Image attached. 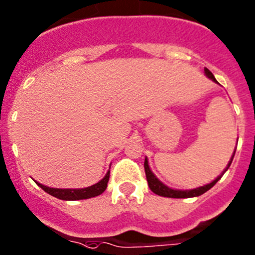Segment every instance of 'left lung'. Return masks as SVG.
Segmentation results:
<instances>
[{"mask_svg":"<svg viewBox=\"0 0 255 255\" xmlns=\"http://www.w3.org/2000/svg\"><path fill=\"white\" fill-rule=\"evenodd\" d=\"M204 72H205V74H207L210 79H213L214 82H217L216 78H214V75L212 74V72H210L209 69H207V68H205ZM234 155H235V152H234ZM234 155H232L231 160H230L229 165H227V168H226L225 170L229 169V167H230V165H231L232 159H234ZM143 168H145L146 180H147V183H149L150 190H151V191L154 192V194L160 195V196H164V198L185 199V198H194V196H200V195H203V194H204V192H207L208 190L212 189V187H213V186L216 185V183L218 182V181H220V178H221V177H218V178H216V180H214L213 182H210L209 185L201 186V187H199V189L186 190V191H181V190L169 189V187H167V186H165V185H163V183H161L160 181H159L158 178H156V177L154 176V173H152L151 170H150L149 164H147V159H145V164H143Z\"/></svg>","mask_w":255,"mask_h":255,"instance_id":"obj_1","label":"left lung"}]
</instances>
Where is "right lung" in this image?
Instances as JSON below:
<instances>
[{
	"label": "right lung",
	"instance_id": "right-lung-1",
	"mask_svg": "<svg viewBox=\"0 0 255 255\" xmlns=\"http://www.w3.org/2000/svg\"><path fill=\"white\" fill-rule=\"evenodd\" d=\"M109 177L110 170H108L106 176L104 177L100 182L95 183V185L90 186V187H86V189H52V187H47V186H43L38 182H37V185H38L43 191L52 195L55 198L60 199V200H83V199L95 198L97 195L103 194L106 190V187H108Z\"/></svg>",
	"mask_w": 255,
	"mask_h": 255
}]
</instances>
